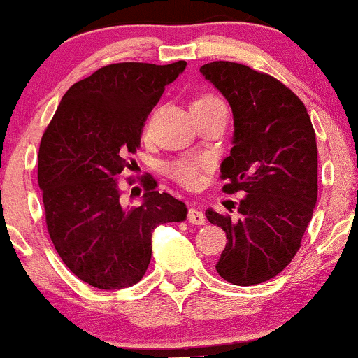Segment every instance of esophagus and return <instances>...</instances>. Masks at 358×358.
Segmentation results:
<instances>
[{"label":"esophagus","mask_w":358,"mask_h":358,"mask_svg":"<svg viewBox=\"0 0 358 358\" xmlns=\"http://www.w3.org/2000/svg\"><path fill=\"white\" fill-rule=\"evenodd\" d=\"M188 222L190 223H195V225H203L205 223V215H203V212H201V210H198V208H192L188 210Z\"/></svg>","instance_id":"obj_1"}]
</instances>
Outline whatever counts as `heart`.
Instances as JSON below:
<instances>
[{
  "label": "heart",
  "mask_w": 358,
  "mask_h": 358,
  "mask_svg": "<svg viewBox=\"0 0 358 358\" xmlns=\"http://www.w3.org/2000/svg\"><path fill=\"white\" fill-rule=\"evenodd\" d=\"M213 110H227L225 101L215 93H200L192 100V111H213ZM206 166V162L201 158H183V160L173 162L168 166L170 173L178 183L183 187L193 188L200 183L201 170Z\"/></svg>",
  "instance_id": "heart-1"
}]
</instances>
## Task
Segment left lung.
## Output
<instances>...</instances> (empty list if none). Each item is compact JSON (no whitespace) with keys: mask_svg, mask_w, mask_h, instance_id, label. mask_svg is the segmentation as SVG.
Returning <instances> with one entry per match:
<instances>
[{"mask_svg":"<svg viewBox=\"0 0 358 358\" xmlns=\"http://www.w3.org/2000/svg\"><path fill=\"white\" fill-rule=\"evenodd\" d=\"M200 71L234 111V146L220 165L223 192L245 193L236 218L205 213L228 240L215 268L234 285H257L290 264L312 220L315 130L302 100L273 76L231 62L206 63Z\"/></svg>","mask_w":358,"mask_h":358,"instance_id":"obj_1","label":"left lung"}]
</instances>
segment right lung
<instances>
[{"label": "right lung", "mask_w": 358, "mask_h": 358, "mask_svg": "<svg viewBox=\"0 0 358 358\" xmlns=\"http://www.w3.org/2000/svg\"><path fill=\"white\" fill-rule=\"evenodd\" d=\"M185 66L106 64L64 93L43 133L38 185L50 238L71 273L94 288L140 282L155 228L187 218L183 201L157 192L152 175L141 176L145 193L136 206L123 203L116 180L140 148L150 111Z\"/></svg>", "instance_id": "obj_1"}]
</instances>
